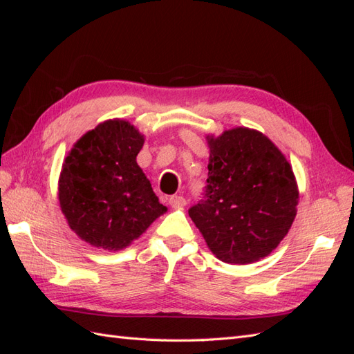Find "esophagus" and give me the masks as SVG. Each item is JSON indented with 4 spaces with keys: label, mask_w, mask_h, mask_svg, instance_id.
Instances as JSON below:
<instances>
[{
    "label": "esophagus",
    "mask_w": 354,
    "mask_h": 354,
    "mask_svg": "<svg viewBox=\"0 0 354 354\" xmlns=\"http://www.w3.org/2000/svg\"><path fill=\"white\" fill-rule=\"evenodd\" d=\"M168 202H169V205L173 207V208H181V207L186 205V199L183 196H180V195L169 196Z\"/></svg>",
    "instance_id": "esophagus-1"
}]
</instances>
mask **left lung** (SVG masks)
Listing matches in <instances>:
<instances>
[{"instance_id":"obj_1","label":"left lung","mask_w":354,"mask_h":354,"mask_svg":"<svg viewBox=\"0 0 354 354\" xmlns=\"http://www.w3.org/2000/svg\"><path fill=\"white\" fill-rule=\"evenodd\" d=\"M207 142L205 199L189 216L221 261H259L277 248L297 216L292 167L269 137L252 128L211 134Z\"/></svg>"}]
</instances>
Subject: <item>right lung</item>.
<instances>
[{
  "label": "right lung",
  "mask_w": 354,
  "mask_h": 354,
  "mask_svg": "<svg viewBox=\"0 0 354 354\" xmlns=\"http://www.w3.org/2000/svg\"><path fill=\"white\" fill-rule=\"evenodd\" d=\"M145 136L125 120L85 133L62 165L59 202L77 236L95 248L121 251L167 212L137 164Z\"/></svg>",
  "instance_id": "add662e5"
}]
</instances>
